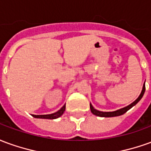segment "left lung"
Wrapping results in <instances>:
<instances>
[{
  "instance_id": "left-lung-1",
  "label": "left lung",
  "mask_w": 151,
  "mask_h": 151,
  "mask_svg": "<svg viewBox=\"0 0 151 151\" xmlns=\"http://www.w3.org/2000/svg\"><path fill=\"white\" fill-rule=\"evenodd\" d=\"M145 90H146V86H145V83H144V85H143V88L142 91V93H141V95H139V97L135 101L132 103L131 104H129V106H127L125 108H121V109H119V110H117V111H98V110H96L95 108H93V106L91 104H90V108H91V111L94 115L95 116H101V117H112V116H120V115H123L124 113H125L128 110H129L130 108L133 107L134 105H136L138 102L140 101V99L142 98L143 95H144V93H145Z\"/></svg>"
}]
</instances>
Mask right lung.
Returning <instances> with one entry per match:
<instances>
[{
  "label": "right lung",
  "mask_w": 151,
  "mask_h": 151,
  "mask_svg": "<svg viewBox=\"0 0 151 151\" xmlns=\"http://www.w3.org/2000/svg\"><path fill=\"white\" fill-rule=\"evenodd\" d=\"M65 110V104L63 106L62 108L60 109L59 111H56L55 113L52 114H48V115H32V116L35 118H42V119H50V120H52V119H56L60 117Z\"/></svg>",
  "instance_id": "right-lung-1"
}]
</instances>
